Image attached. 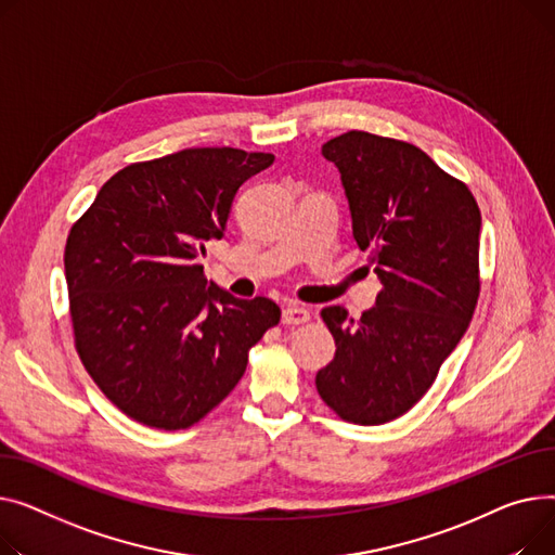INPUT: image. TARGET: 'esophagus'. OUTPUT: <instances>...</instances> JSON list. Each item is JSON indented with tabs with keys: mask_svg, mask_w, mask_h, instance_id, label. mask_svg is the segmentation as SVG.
Instances as JSON below:
<instances>
[{
	"mask_svg": "<svg viewBox=\"0 0 555 555\" xmlns=\"http://www.w3.org/2000/svg\"><path fill=\"white\" fill-rule=\"evenodd\" d=\"M282 322L288 324V327H298V324L309 322V311L298 305H286L282 311Z\"/></svg>",
	"mask_w": 555,
	"mask_h": 555,
	"instance_id": "34e87169",
	"label": "esophagus"
}]
</instances>
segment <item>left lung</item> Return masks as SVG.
<instances>
[{"label":"left lung","mask_w":555,"mask_h":555,"mask_svg":"<svg viewBox=\"0 0 555 555\" xmlns=\"http://www.w3.org/2000/svg\"><path fill=\"white\" fill-rule=\"evenodd\" d=\"M322 156L340 170L353 240L383 286L358 322L320 311L336 356L315 387L343 421L380 426L421 401L468 330L481 212L468 185L412 143L351 129Z\"/></svg>","instance_id":"1"}]
</instances>
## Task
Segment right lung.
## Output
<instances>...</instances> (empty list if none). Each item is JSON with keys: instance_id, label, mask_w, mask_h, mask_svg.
Instances as JSON below:
<instances>
[{"instance_id": "add662e5", "label": "right lung", "mask_w": 555, "mask_h": 555, "mask_svg": "<svg viewBox=\"0 0 555 555\" xmlns=\"http://www.w3.org/2000/svg\"><path fill=\"white\" fill-rule=\"evenodd\" d=\"M267 152L190 147L118 170L64 246L80 361L101 392L147 428L185 430L246 372L280 307L208 282L197 257L221 240L240 185Z\"/></svg>"}]
</instances>
